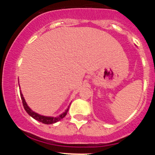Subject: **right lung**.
<instances>
[{"instance_id":"obj_1","label":"right lung","mask_w":155,"mask_h":155,"mask_svg":"<svg viewBox=\"0 0 155 155\" xmlns=\"http://www.w3.org/2000/svg\"><path fill=\"white\" fill-rule=\"evenodd\" d=\"M20 95H21V101H22L23 107H24L26 112H28V114L29 115H31L32 118H34V119L37 120L38 121L43 123V124H53V123L57 122V121L61 120L62 118H64V117H65V115H67V113H68V112L69 107H68V109H67V110L65 111V112H64L63 114H61V115H59V116L56 117V118H54V117H46V116H43V115H39V114L36 113V112H33V111L31 110V109L28 107V106L27 105V104H26V102H25V101L24 97H23L22 94L20 93Z\"/></svg>"}]
</instances>
